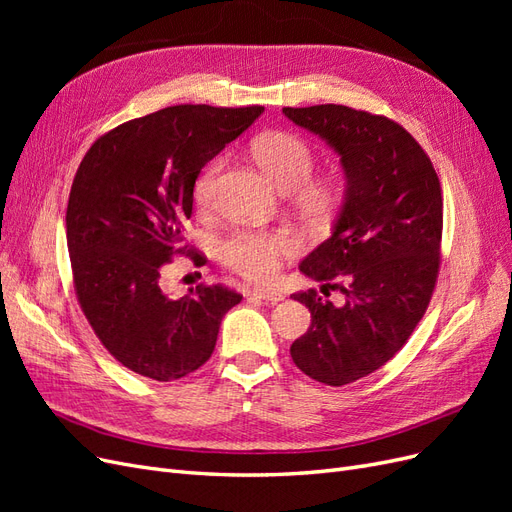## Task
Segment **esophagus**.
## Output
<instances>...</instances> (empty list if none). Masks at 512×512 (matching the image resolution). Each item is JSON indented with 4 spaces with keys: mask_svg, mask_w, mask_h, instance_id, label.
Wrapping results in <instances>:
<instances>
[{
    "mask_svg": "<svg viewBox=\"0 0 512 512\" xmlns=\"http://www.w3.org/2000/svg\"><path fill=\"white\" fill-rule=\"evenodd\" d=\"M250 294H252V297H258V299L269 301V303H280V301H284V294L277 292V290H271V288L254 286V288L250 290Z\"/></svg>",
    "mask_w": 512,
    "mask_h": 512,
    "instance_id": "obj_1",
    "label": "esophagus"
}]
</instances>
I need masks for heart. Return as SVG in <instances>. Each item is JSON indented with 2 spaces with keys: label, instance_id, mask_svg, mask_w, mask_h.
<instances>
[{
  "label": "heart",
  "instance_id": "b5f03b06",
  "mask_svg": "<svg viewBox=\"0 0 512 512\" xmlns=\"http://www.w3.org/2000/svg\"><path fill=\"white\" fill-rule=\"evenodd\" d=\"M252 156L267 177L290 192L292 203L303 218L314 224H329L346 196L344 179L329 173L312 177L316 151L301 134L271 130L254 138ZM222 158L207 162L194 181V200L198 207H209L215 179L220 175ZM299 252V239L290 230H252L237 228L218 241V256L226 267L250 280H271L280 271L282 260Z\"/></svg>",
  "mask_w": 512,
  "mask_h": 512
}]
</instances>
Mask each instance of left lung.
Listing matches in <instances>:
<instances>
[{
    "label": "left lung",
    "instance_id": "1",
    "mask_svg": "<svg viewBox=\"0 0 512 512\" xmlns=\"http://www.w3.org/2000/svg\"><path fill=\"white\" fill-rule=\"evenodd\" d=\"M284 115L327 141L348 179L333 235L299 267L344 305L294 292L312 324L290 346L305 376L344 386L391 361L425 314L440 271L442 188L425 149L389 117L342 104Z\"/></svg>",
    "mask_w": 512,
    "mask_h": 512
}]
</instances>
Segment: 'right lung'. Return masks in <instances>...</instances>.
Wrapping results in <instances>:
<instances>
[{"mask_svg": "<svg viewBox=\"0 0 512 512\" xmlns=\"http://www.w3.org/2000/svg\"><path fill=\"white\" fill-rule=\"evenodd\" d=\"M262 111L168 106L100 136L76 170L66 211L76 299L102 346L136 374L158 382L192 374L243 299L222 284L170 299L160 275L175 256L207 262L181 237L194 181Z\"/></svg>", "mask_w": 512, "mask_h": 512, "instance_id": "obj_1", "label": "right lung"}]
</instances>
